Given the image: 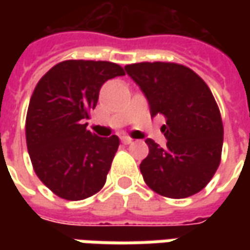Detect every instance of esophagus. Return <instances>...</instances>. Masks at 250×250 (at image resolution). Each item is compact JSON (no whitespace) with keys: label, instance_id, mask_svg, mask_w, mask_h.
<instances>
[{"label":"esophagus","instance_id":"34e87169","mask_svg":"<svg viewBox=\"0 0 250 250\" xmlns=\"http://www.w3.org/2000/svg\"><path fill=\"white\" fill-rule=\"evenodd\" d=\"M121 142H122L124 145H130V143L133 142V139H130L129 136H122V138H121Z\"/></svg>","mask_w":250,"mask_h":250}]
</instances>
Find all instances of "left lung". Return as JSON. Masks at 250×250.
I'll return each instance as SVG.
<instances>
[{
	"mask_svg": "<svg viewBox=\"0 0 250 250\" xmlns=\"http://www.w3.org/2000/svg\"><path fill=\"white\" fill-rule=\"evenodd\" d=\"M125 71L149 101L151 117L164 115V147L146 139L149 154L140 163L147 187L161 196L189 197L216 174L224 128L220 110L205 81L184 65L139 62Z\"/></svg>",
	"mask_w": 250,
	"mask_h": 250,
	"instance_id": "1",
	"label": "left lung"
}]
</instances>
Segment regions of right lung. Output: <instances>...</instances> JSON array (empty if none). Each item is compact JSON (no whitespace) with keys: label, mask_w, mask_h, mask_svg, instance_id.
Instances as JSON below:
<instances>
[{"label":"right lung","mask_w":250,"mask_h":250,"mask_svg":"<svg viewBox=\"0 0 250 250\" xmlns=\"http://www.w3.org/2000/svg\"><path fill=\"white\" fill-rule=\"evenodd\" d=\"M124 75L118 63L68 60L37 83L26 115V143L34 172L57 196L82 200L104 187L120 139L96 136L84 121L101 86Z\"/></svg>","instance_id":"1"}]
</instances>
